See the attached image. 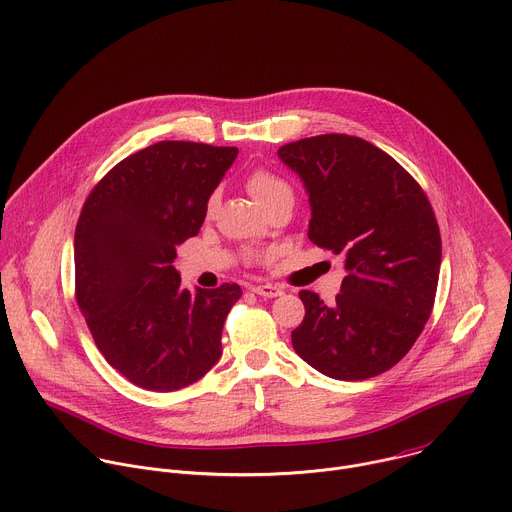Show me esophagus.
Listing matches in <instances>:
<instances>
[{
	"label": "esophagus",
	"mask_w": 512,
	"mask_h": 512,
	"mask_svg": "<svg viewBox=\"0 0 512 512\" xmlns=\"http://www.w3.org/2000/svg\"><path fill=\"white\" fill-rule=\"evenodd\" d=\"M251 291L253 293H257V295H261V297H279L283 291H281V287H277V285H271V283H265V285H255V287H251Z\"/></svg>",
	"instance_id": "esophagus-1"
}]
</instances>
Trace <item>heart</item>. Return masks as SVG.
<instances>
[{
    "mask_svg": "<svg viewBox=\"0 0 512 512\" xmlns=\"http://www.w3.org/2000/svg\"><path fill=\"white\" fill-rule=\"evenodd\" d=\"M247 189H249V193L253 195V199L261 205L263 201H267V199L273 197L275 193L285 191V189H289V187H287L279 177H275L273 173H269V170L259 168V170H255V173L249 175V179H247Z\"/></svg>",
    "mask_w": 512,
    "mask_h": 512,
    "instance_id": "1",
    "label": "heart"
}]
</instances>
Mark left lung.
Wrapping results in <instances>:
<instances>
[{
    "label": "left lung",
    "mask_w": 512,
    "mask_h": 512,
    "mask_svg": "<svg viewBox=\"0 0 512 512\" xmlns=\"http://www.w3.org/2000/svg\"><path fill=\"white\" fill-rule=\"evenodd\" d=\"M309 195L307 237L344 255L335 303L299 291L297 356L333 380H366L396 366L430 317L442 241L420 185L384 150L348 134H319L277 150Z\"/></svg>",
    "instance_id": "1"
}]
</instances>
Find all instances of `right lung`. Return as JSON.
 I'll return each mask as SVG.
<instances>
[{
  "instance_id": "obj_1",
  "label": "right lung",
  "mask_w": 512,
  "mask_h": 512,
  "mask_svg": "<svg viewBox=\"0 0 512 512\" xmlns=\"http://www.w3.org/2000/svg\"><path fill=\"white\" fill-rule=\"evenodd\" d=\"M235 146L162 140L120 160L94 187L74 235L76 299L106 362L134 386L175 392L221 358L237 283L195 293L170 265L195 237Z\"/></svg>"
}]
</instances>
